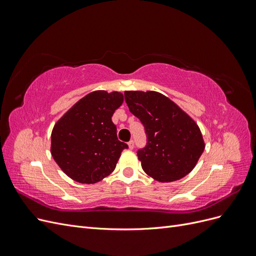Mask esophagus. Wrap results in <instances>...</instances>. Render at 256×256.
Masks as SVG:
<instances>
[{"label": "esophagus", "mask_w": 256, "mask_h": 256, "mask_svg": "<svg viewBox=\"0 0 256 256\" xmlns=\"http://www.w3.org/2000/svg\"><path fill=\"white\" fill-rule=\"evenodd\" d=\"M128 146H129V148H130V150H134V141H130V142H128Z\"/></svg>", "instance_id": "34e87169"}]
</instances>
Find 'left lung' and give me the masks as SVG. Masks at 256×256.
Segmentation results:
<instances>
[{
    "mask_svg": "<svg viewBox=\"0 0 256 256\" xmlns=\"http://www.w3.org/2000/svg\"><path fill=\"white\" fill-rule=\"evenodd\" d=\"M125 100L145 127L147 144L138 152L144 172L160 182L188 175L205 148L194 120L158 92L126 90Z\"/></svg>",
    "mask_w": 256,
    "mask_h": 256,
    "instance_id": "obj_1",
    "label": "left lung"
}]
</instances>
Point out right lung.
I'll use <instances>...</instances> for the list:
<instances>
[{
  "instance_id": "right-lung-1",
  "label": "right lung",
  "mask_w": 256,
  "mask_h": 256,
  "mask_svg": "<svg viewBox=\"0 0 256 256\" xmlns=\"http://www.w3.org/2000/svg\"><path fill=\"white\" fill-rule=\"evenodd\" d=\"M124 102L120 92L95 90L81 98L56 122L51 154L68 177L81 184H96L110 175L122 150L112 122Z\"/></svg>"
}]
</instances>
